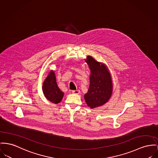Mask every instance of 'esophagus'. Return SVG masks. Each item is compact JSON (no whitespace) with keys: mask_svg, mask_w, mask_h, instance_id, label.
<instances>
[{"mask_svg":"<svg viewBox=\"0 0 158 158\" xmlns=\"http://www.w3.org/2000/svg\"><path fill=\"white\" fill-rule=\"evenodd\" d=\"M73 94H77V95H78V94H79L80 93V90H73Z\"/></svg>","mask_w":158,"mask_h":158,"instance_id":"obj_1","label":"esophagus"}]
</instances>
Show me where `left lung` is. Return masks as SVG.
Here are the masks:
<instances>
[{"mask_svg":"<svg viewBox=\"0 0 158 158\" xmlns=\"http://www.w3.org/2000/svg\"><path fill=\"white\" fill-rule=\"evenodd\" d=\"M85 62L90 71V86L84 95V99L88 106L92 109L104 105L113 94V82L108 68L104 63L99 62L87 56Z\"/></svg>","mask_w":158,"mask_h":158,"instance_id":"8db88e82","label":"left lung"}]
</instances>
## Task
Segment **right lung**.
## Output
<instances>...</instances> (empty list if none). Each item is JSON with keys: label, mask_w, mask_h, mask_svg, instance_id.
<instances>
[{"label": "right lung", "mask_w": 158, "mask_h": 158, "mask_svg": "<svg viewBox=\"0 0 158 158\" xmlns=\"http://www.w3.org/2000/svg\"><path fill=\"white\" fill-rule=\"evenodd\" d=\"M43 94L49 101L55 104L61 102L64 93L58 87L55 73L51 70L44 80L42 84Z\"/></svg>", "instance_id": "1"}]
</instances>
